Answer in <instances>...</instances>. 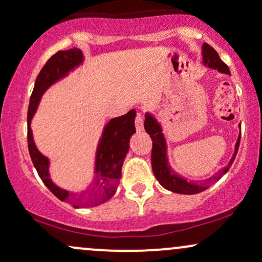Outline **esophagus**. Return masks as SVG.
Returning a JSON list of instances; mask_svg holds the SVG:
<instances>
[{
    "mask_svg": "<svg viewBox=\"0 0 262 262\" xmlns=\"http://www.w3.org/2000/svg\"><path fill=\"white\" fill-rule=\"evenodd\" d=\"M135 128H137L138 132H141L144 129V121L141 113L137 114V118H135Z\"/></svg>",
    "mask_w": 262,
    "mask_h": 262,
    "instance_id": "1",
    "label": "esophagus"
}]
</instances>
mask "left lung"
I'll return each mask as SVG.
<instances>
[{"label":"left lung","mask_w":262,"mask_h":262,"mask_svg":"<svg viewBox=\"0 0 262 262\" xmlns=\"http://www.w3.org/2000/svg\"><path fill=\"white\" fill-rule=\"evenodd\" d=\"M202 60L204 66H208L210 69L218 70L219 73L222 74L230 75L229 68L222 61L218 53L207 43H204L202 45ZM144 128H145L146 133L150 135V138H151L152 140L151 167L156 180H158L159 183H160L164 188L169 189L171 192H175V193L181 194L200 193V192L208 188L209 186L213 185L215 181H218L222 176L225 175V173L228 172V170H229V167L231 166V164H233L234 159H235L237 149H239L240 135H242V133H240L239 137H237L235 149H234V154L224 169L219 171L217 175L212 176L208 180H204L202 182H192L183 179L182 176H180L179 173H176L175 171L171 169L169 164V158H167V144L166 139H165V135L162 133V127L160 123L158 122V119H156L151 113H145Z\"/></svg>","instance_id":"8db88e82"}]
</instances>
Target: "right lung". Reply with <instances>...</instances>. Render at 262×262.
Listing matches in <instances>:
<instances>
[{
    "label": "right lung",
    "mask_w": 262,
    "mask_h": 262,
    "mask_svg": "<svg viewBox=\"0 0 262 262\" xmlns=\"http://www.w3.org/2000/svg\"><path fill=\"white\" fill-rule=\"evenodd\" d=\"M83 54L77 48L60 50L47 61L35 80L28 107V149L39 177L50 192L60 201L70 203L74 208L95 207L104 203L116 193L122 177V166L129 150V140L135 133V116L130 110L127 114L111 119L104 125L95 156V181L86 193L79 194L56 186L50 179V160L39 151L33 138L32 118L37 112L41 97L50 86L68 76L71 71L83 64Z\"/></svg>",
    "instance_id": "right-lung-1"
}]
</instances>
